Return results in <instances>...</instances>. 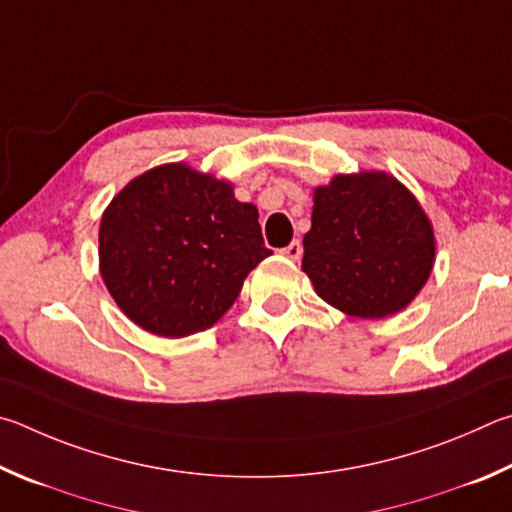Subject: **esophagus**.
<instances>
[{
  "label": "esophagus",
  "mask_w": 512,
  "mask_h": 512,
  "mask_svg": "<svg viewBox=\"0 0 512 512\" xmlns=\"http://www.w3.org/2000/svg\"><path fill=\"white\" fill-rule=\"evenodd\" d=\"M301 254H303V245H301V242H299V240H292V242H290V245L283 249V256H288V258H290V261H299V258H301Z\"/></svg>",
  "instance_id": "34e87169"
}]
</instances>
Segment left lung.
<instances>
[{
	"label": "left lung",
	"instance_id": "left-lung-1",
	"mask_svg": "<svg viewBox=\"0 0 512 512\" xmlns=\"http://www.w3.org/2000/svg\"><path fill=\"white\" fill-rule=\"evenodd\" d=\"M434 251L423 206L396 177L371 170L315 188L301 270L346 315L384 319L407 308L432 274Z\"/></svg>",
	"mask_w": 512,
	"mask_h": 512
}]
</instances>
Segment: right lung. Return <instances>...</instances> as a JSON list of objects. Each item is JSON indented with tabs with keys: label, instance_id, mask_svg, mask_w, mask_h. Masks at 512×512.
Here are the masks:
<instances>
[{
	"label": "right lung",
	"instance_id": "add662e5",
	"mask_svg": "<svg viewBox=\"0 0 512 512\" xmlns=\"http://www.w3.org/2000/svg\"><path fill=\"white\" fill-rule=\"evenodd\" d=\"M258 209L233 186L186 164L148 170L107 206L101 276L125 317L159 337L211 328L270 256Z\"/></svg>",
	"mask_w": 512,
	"mask_h": 512
}]
</instances>
